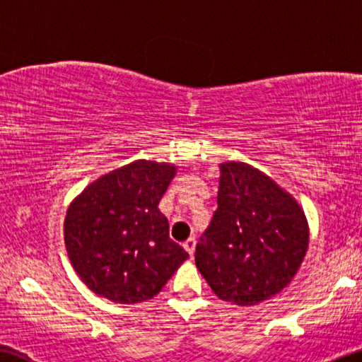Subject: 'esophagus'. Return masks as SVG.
<instances>
[{
  "label": "esophagus",
  "mask_w": 362,
  "mask_h": 362,
  "mask_svg": "<svg viewBox=\"0 0 362 362\" xmlns=\"http://www.w3.org/2000/svg\"><path fill=\"white\" fill-rule=\"evenodd\" d=\"M195 247H197V240L193 239V237H190L185 244H183V249H185L188 252V255L193 257V252H195Z\"/></svg>",
  "instance_id": "1"
}]
</instances>
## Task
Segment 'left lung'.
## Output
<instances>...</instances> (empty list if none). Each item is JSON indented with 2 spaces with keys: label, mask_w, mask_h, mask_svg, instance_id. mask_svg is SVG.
I'll list each match as a JSON object with an SVG mask.
<instances>
[{
  "label": "left lung",
  "mask_w": 362,
  "mask_h": 362,
  "mask_svg": "<svg viewBox=\"0 0 362 362\" xmlns=\"http://www.w3.org/2000/svg\"><path fill=\"white\" fill-rule=\"evenodd\" d=\"M218 209L199 237L195 263L213 293L235 305H257L291 283L309 245L298 202L244 163L219 165Z\"/></svg>",
  "instance_id": "left-lung-1"
}]
</instances>
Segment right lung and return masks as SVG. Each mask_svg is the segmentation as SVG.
I'll list each match as a JSON object with an SVG mask.
<instances>
[{
    "mask_svg": "<svg viewBox=\"0 0 362 362\" xmlns=\"http://www.w3.org/2000/svg\"><path fill=\"white\" fill-rule=\"evenodd\" d=\"M175 170L134 160L102 175L69 204L64 245L74 272L95 294L118 304L148 300L188 258L158 208Z\"/></svg>",
    "mask_w": 362,
    "mask_h": 362,
    "instance_id": "obj_1",
    "label": "right lung"
}]
</instances>
